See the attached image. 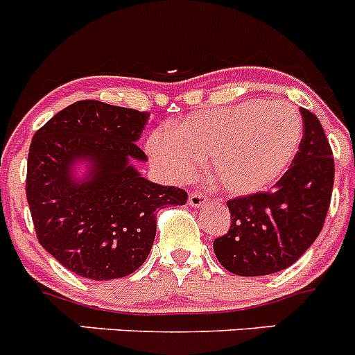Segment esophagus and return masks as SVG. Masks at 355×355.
Instances as JSON below:
<instances>
[{
	"label": "esophagus",
	"instance_id": "1",
	"mask_svg": "<svg viewBox=\"0 0 355 355\" xmlns=\"http://www.w3.org/2000/svg\"><path fill=\"white\" fill-rule=\"evenodd\" d=\"M204 202L205 197L200 191H191L190 197H188V204H190L191 207H200V205H204Z\"/></svg>",
	"mask_w": 355,
	"mask_h": 355
}]
</instances>
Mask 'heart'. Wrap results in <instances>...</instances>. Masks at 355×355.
<instances>
[{"label": "heart", "instance_id": "obj_1", "mask_svg": "<svg viewBox=\"0 0 355 355\" xmlns=\"http://www.w3.org/2000/svg\"><path fill=\"white\" fill-rule=\"evenodd\" d=\"M303 139L295 106L245 101L188 114L171 130L150 136L151 160L174 181L191 180L207 157L212 180L232 195H252L281 180Z\"/></svg>", "mask_w": 355, "mask_h": 355}]
</instances>
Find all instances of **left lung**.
Wrapping results in <instances>:
<instances>
[{
    "label": "left lung",
    "mask_w": 355,
    "mask_h": 355,
    "mask_svg": "<svg viewBox=\"0 0 355 355\" xmlns=\"http://www.w3.org/2000/svg\"><path fill=\"white\" fill-rule=\"evenodd\" d=\"M303 139L291 167L270 191L226 202L230 230L214 241L218 261L242 277L270 275L291 266L322 230L335 160L319 118L300 107Z\"/></svg>",
    "instance_id": "obj_1"
}]
</instances>
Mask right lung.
<instances>
[{
  "label": "right lung",
  "mask_w": 355,
  "mask_h": 355,
  "mask_svg": "<svg viewBox=\"0 0 355 355\" xmlns=\"http://www.w3.org/2000/svg\"><path fill=\"white\" fill-rule=\"evenodd\" d=\"M150 113L78 101L53 114L31 141L29 211L40 244L62 266L92 281L136 272L153 245L158 209L187 204V191L151 183L132 162ZM89 164L82 180L78 161Z\"/></svg>",
  "instance_id": "1"
}]
</instances>
